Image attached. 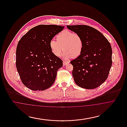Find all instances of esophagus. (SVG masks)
Returning a JSON list of instances; mask_svg holds the SVG:
<instances>
[{"instance_id":"1","label":"esophagus","mask_w":127,"mask_h":127,"mask_svg":"<svg viewBox=\"0 0 127 127\" xmlns=\"http://www.w3.org/2000/svg\"><path fill=\"white\" fill-rule=\"evenodd\" d=\"M63 65H64V66H65V65H67V64H69V62H68V61H63Z\"/></svg>"}]
</instances>
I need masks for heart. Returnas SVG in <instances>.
Wrapping results in <instances>:
<instances>
[{"label":"heart","mask_w":127,"mask_h":127,"mask_svg":"<svg viewBox=\"0 0 127 127\" xmlns=\"http://www.w3.org/2000/svg\"><path fill=\"white\" fill-rule=\"evenodd\" d=\"M57 41L51 39L49 47L55 56L59 57L63 50V57L66 59L77 58L82 52L83 41L79 35L68 30H64L56 36Z\"/></svg>","instance_id":"1"}]
</instances>
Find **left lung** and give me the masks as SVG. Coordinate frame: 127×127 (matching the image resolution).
Returning <instances> with one entry per match:
<instances>
[{"instance_id":"left-lung-1","label":"left lung","mask_w":127,"mask_h":127,"mask_svg":"<svg viewBox=\"0 0 127 127\" xmlns=\"http://www.w3.org/2000/svg\"><path fill=\"white\" fill-rule=\"evenodd\" d=\"M68 29L81 36L82 53L70 61L75 83L86 89L99 87L108 78L112 65V48L110 43L96 29L87 25L66 26Z\"/></svg>"}]
</instances>
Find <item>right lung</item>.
<instances>
[{"mask_svg": "<svg viewBox=\"0 0 127 127\" xmlns=\"http://www.w3.org/2000/svg\"><path fill=\"white\" fill-rule=\"evenodd\" d=\"M64 28L55 25H38L19 41L16 67L22 82L31 90L44 91L54 83L63 61L53 54L49 44Z\"/></svg>", "mask_w": 127, "mask_h": 127, "instance_id": "1", "label": "right lung"}]
</instances>
